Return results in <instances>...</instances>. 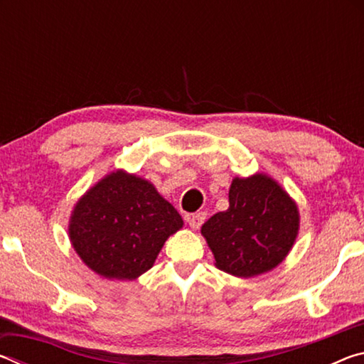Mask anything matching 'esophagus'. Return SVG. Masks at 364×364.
<instances>
[{"mask_svg":"<svg viewBox=\"0 0 364 364\" xmlns=\"http://www.w3.org/2000/svg\"><path fill=\"white\" fill-rule=\"evenodd\" d=\"M204 221H205V212L194 213V215H191V217L188 218V223H189L191 228H193V230H199L200 225L204 223Z\"/></svg>","mask_w":364,"mask_h":364,"instance_id":"esophagus-1","label":"esophagus"}]
</instances>
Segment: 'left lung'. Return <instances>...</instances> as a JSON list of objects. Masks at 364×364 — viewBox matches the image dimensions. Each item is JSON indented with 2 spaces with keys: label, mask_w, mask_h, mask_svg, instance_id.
Masks as SVG:
<instances>
[{
  "label": "left lung",
  "mask_w": 364,
  "mask_h": 364,
  "mask_svg": "<svg viewBox=\"0 0 364 364\" xmlns=\"http://www.w3.org/2000/svg\"><path fill=\"white\" fill-rule=\"evenodd\" d=\"M228 197V210L215 213L200 228L215 267L236 278H254L274 269L299 236L295 200L267 173L232 178Z\"/></svg>",
  "instance_id": "obj_1"
}]
</instances>
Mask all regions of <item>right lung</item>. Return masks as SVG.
Wrapping results in <instances>:
<instances>
[{
    "mask_svg": "<svg viewBox=\"0 0 364 364\" xmlns=\"http://www.w3.org/2000/svg\"><path fill=\"white\" fill-rule=\"evenodd\" d=\"M183 225L181 215L151 181L119 168L77 200L69 237L96 274L133 281L154 267L165 241Z\"/></svg>",
    "mask_w": 364,
    "mask_h": 364,
    "instance_id": "1",
    "label": "right lung"
}]
</instances>
